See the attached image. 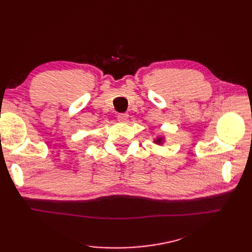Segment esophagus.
Wrapping results in <instances>:
<instances>
[{
	"instance_id": "34e87169",
	"label": "esophagus",
	"mask_w": 252,
	"mask_h": 252,
	"mask_svg": "<svg viewBox=\"0 0 252 252\" xmlns=\"http://www.w3.org/2000/svg\"><path fill=\"white\" fill-rule=\"evenodd\" d=\"M128 118H129V114H127V113H120L118 116V120L123 122V123H127Z\"/></svg>"
}]
</instances>
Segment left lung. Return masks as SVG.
I'll use <instances>...</instances> for the list:
<instances>
[{
  "instance_id": "8db88e82",
  "label": "left lung",
  "mask_w": 252,
  "mask_h": 252,
  "mask_svg": "<svg viewBox=\"0 0 252 252\" xmlns=\"http://www.w3.org/2000/svg\"><path fill=\"white\" fill-rule=\"evenodd\" d=\"M154 142L156 144H158V145H163V143H164V136H158L157 139H155Z\"/></svg>"
}]
</instances>
